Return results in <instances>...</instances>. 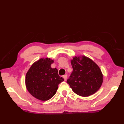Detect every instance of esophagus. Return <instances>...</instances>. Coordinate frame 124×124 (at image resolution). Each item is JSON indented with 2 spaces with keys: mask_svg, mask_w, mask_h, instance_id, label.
<instances>
[{
  "mask_svg": "<svg viewBox=\"0 0 124 124\" xmlns=\"http://www.w3.org/2000/svg\"><path fill=\"white\" fill-rule=\"evenodd\" d=\"M63 78L64 80H66L67 79V75H64L63 76Z\"/></svg>",
  "mask_w": 124,
  "mask_h": 124,
  "instance_id": "esophagus-1",
  "label": "esophagus"
}]
</instances>
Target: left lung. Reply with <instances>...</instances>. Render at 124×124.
Returning a JSON list of instances; mask_svg holds the SVG:
<instances>
[{"instance_id": "obj_1", "label": "left lung", "mask_w": 124, "mask_h": 124, "mask_svg": "<svg viewBox=\"0 0 124 124\" xmlns=\"http://www.w3.org/2000/svg\"><path fill=\"white\" fill-rule=\"evenodd\" d=\"M73 71L67 83L76 94L86 97L93 95L101 87L103 80L100 68L93 60L85 56L71 60Z\"/></svg>"}]
</instances>
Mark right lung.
Returning <instances> with one entry per match:
<instances>
[{
    "instance_id": "1",
    "label": "right lung",
    "mask_w": 124,
    "mask_h": 124,
    "mask_svg": "<svg viewBox=\"0 0 124 124\" xmlns=\"http://www.w3.org/2000/svg\"><path fill=\"white\" fill-rule=\"evenodd\" d=\"M54 60L41 58L31 65L25 76V86L31 95L41 101H47L56 93L59 84L64 79L52 68Z\"/></svg>"
}]
</instances>
